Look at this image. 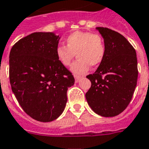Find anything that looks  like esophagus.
<instances>
[{"instance_id":"34e87169","label":"esophagus","mask_w":149,"mask_h":149,"mask_svg":"<svg viewBox=\"0 0 149 149\" xmlns=\"http://www.w3.org/2000/svg\"><path fill=\"white\" fill-rule=\"evenodd\" d=\"M81 77H79V76H76V77H75V82H76V83H78V82H79V81H80V79H81Z\"/></svg>"}]
</instances>
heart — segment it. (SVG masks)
<instances>
[{
  "label": "heart",
  "instance_id": "b5f03b06",
  "mask_svg": "<svg viewBox=\"0 0 149 149\" xmlns=\"http://www.w3.org/2000/svg\"><path fill=\"white\" fill-rule=\"evenodd\" d=\"M65 44L66 47L59 45L56 47L55 54L63 66L70 65L76 54L78 59L71 67L76 75L86 72L90 66L100 65L105 57V42L99 34L77 31L66 37Z\"/></svg>",
  "mask_w": 149,
  "mask_h": 149
}]
</instances>
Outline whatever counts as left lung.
Returning a JSON list of instances; mask_svg holds the SVG:
<instances>
[{"label":"left lung","mask_w":149,"mask_h":149,"mask_svg":"<svg viewBox=\"0 0 149 149\" xmlns=\"http://www.w3.org/2000/svg\"><path fill=\"white\" fill-rule=\"evenodd\" d=\"M96 29L103 38L106 54L96 71L87 76L91 85L85 97L95 113L114 117L127 107L136 88L138 77L136 50L115 31L107 27Z\"/></svg>","instance_id":"left-lung-1"}]
</instances>
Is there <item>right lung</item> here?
I'll use <instances>...</instances> for the list:
<instances>
[{"mask_svg":"<svg viewBox=\"0 0 149 149\" xmlns=\"http://www.w3.org/2000/svg\"><path fill=\"white\" fill-rule=\"evenodd\" d=\"M59 39L52 32H35L19 39L10 51L13 92L24 112L39 122H52L62 114L68 88L75 82L55 54Z\"/></svg>","mask_w":149,"mask_h":149,"instance_id":"1","label":"right lung"}]
</instances>
